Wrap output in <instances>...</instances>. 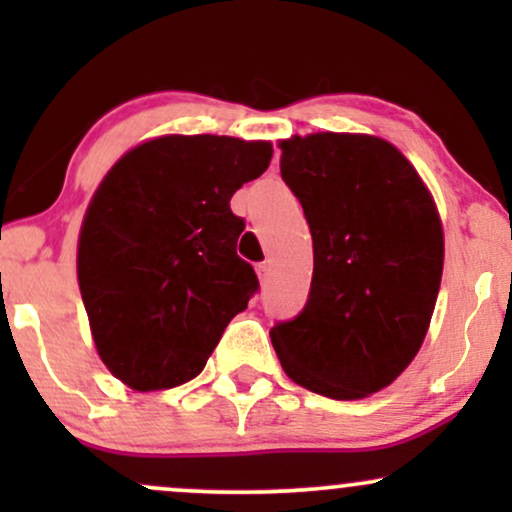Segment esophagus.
Segmentation results:
<instances>
[{
	"label": "esophagus",
	"mask_w": 512,
	"mask_h": 512,
	"mask_svg": "<svg viewBox=\"0 0 512 512\" xmlns=\"http://www.w3.org/2000/svg\"><path fill=\"white\" fill-rule=\"evenodd\" d=\"M257 276H260L262 284H267L269 276H272V264H269V262H260V264H257Z\"/></svg>",
	"instance_id": "obj_1"
}]
</instances>
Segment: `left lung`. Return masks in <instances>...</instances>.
I'll use <instances>...</instances> for the list:
<instances>
[{
  "label": "left lung",
  "instance_id": "left-lung-1",
  "mask_svg": "<svg viewBox=\"0 0 512 512\" xmlns=\"http://www.w3.org/2000/svg\"><path fill=\"white\" fill-rule=\"evenodd\" d=\"M281 178L313 236V281L272 344L286 375L332 399L383 390L419 354L443 276L431 192L392 144L320 132L281 142Z\"/></svg>",
  "mask_w": 512,
  "mask_h": 512
}]
</instances>
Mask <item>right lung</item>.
<instances>
[{"label": "right lung", "mask_w": 512, "mask_h": 512, "mask_svg": "<svg viewBox=\"0 0 512 512\" xmlns=\"http://www.w3.org/2000/svg\"><path fill=\"white\" fill-rule=\"evenodd\" d=\"M272 146L161 137L105 175L79 238V289L93 342L139 392L197 378L223 330L260 291L236 245L233 192L267 170Z\"/></svg>", "instance_id": "add662e5"}]
</instances>
